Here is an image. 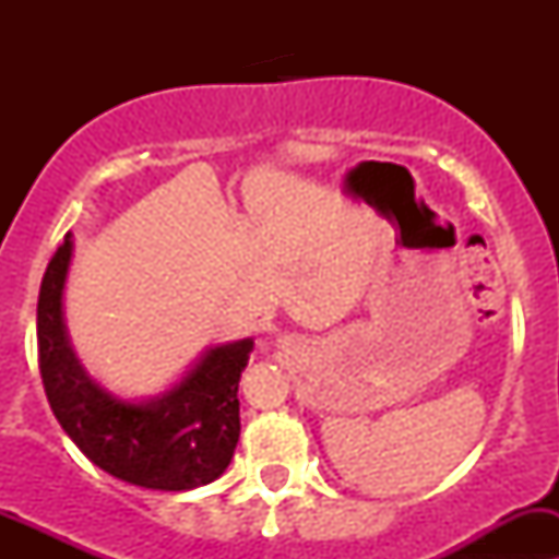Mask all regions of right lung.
I'll use <instances>...</instances> for the list:
<instances>
[{
    "label": "right lung",
    "instance_id": "obj_1",
    "mask_svg": "<svg viewBox=\"0 0 559 559\" xmlns=\"http://www.w3.org/2000/svg\"><path fill=\"white\" fill-rule=\"evenodd\" d=\"M72 240L56 248L39 284L37 362L50 411L78 449L121 481L162 492L211 484L240 438L238 381L253 341L216 346L162 397L123 403L94 384L67 343L61 289Z\"/></svg>",
    "mask_w": 559,
    "mask_h": 559
}]
</instances>
